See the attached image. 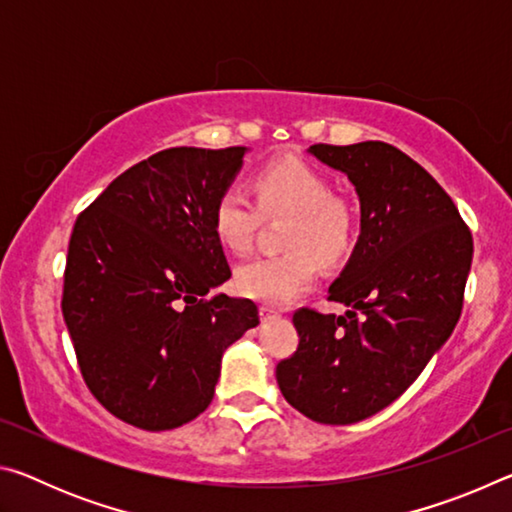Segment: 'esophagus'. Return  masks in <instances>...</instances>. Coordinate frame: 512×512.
Here are the masks:
<instances>
[{
	"mask_svg": "<svg viewBox=\"0 0 512 512\" xmlns=\"http://www.w3.org/2000/svg\"><path fill=\"white\" fill-rule=\"evenodd\" d=\"M259 316H262V320H268V318H277L280 314H277V311H275L273 307L262 305V307H259Z\"/></svg>",
	"mask_w": 512,
	"mask_h": 512,
	"instance_id": "34e87169",
	"label": "esophagus"
}]
</instances>
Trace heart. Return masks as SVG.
Here are the masks:
<instances>
[{"label": "heart", "mask_w": 512, "mask_h": 512, "mask_svg": "<svg viewBox=\"0 0 512 512\" xmlns=\"http://www.w3.org/2000/svg\"><path fill=\"white\" fill-rule=\"evenodd\" d=\"M255 194L262 211L241 183L221 189L212 207V228L225 248L244 253L266 214H293L282 255H259L235 271V287L244 298L284 307L305 293L316 277V259L334 264L352 244L354 216L334 185L311 164L282 158L268 162L255 178Z\"/></svg>", "instance_id": "heart-1"}]
</instances>
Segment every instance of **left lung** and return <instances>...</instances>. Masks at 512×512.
<instances>
[{"label":"left lung","instance_id":"8db88e82","mask_svg":"<svg viewBox=\"0 0 512 512\" xmlns=\"http://www.w3.org/2000/svg\"><path fill=\"white\" fill-rule=\"evenodd\" d=\"M309 153L359 196L361 235L329 287V300L350 309H298V350L275 377L309 420L354 424L393 404L452 336L472 235L445 189L395 146L314 144Z\"/></svg>","mask_w":512,"mask_h":512}]
</instances>
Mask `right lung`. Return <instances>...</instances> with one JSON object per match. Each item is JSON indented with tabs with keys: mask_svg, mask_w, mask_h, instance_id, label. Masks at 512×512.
<instances>
[{
	"mask_svg": "<svg viewBox=\"0 0 512 512\" xmlns=\"http://www.w3.org/2000/svg\"><path fill=\"white\" fill-rule=\"evenodd\" d=\"M246 146H176L112 180L76 219L63 318L92 395L133 427L176 429L210 406L221 357L259 325L230 280L212 207Z\"/></svg>",
	"mask_w": 512,
	"mask_h": 512,
	"instance_id": "obj_1",
	"label": "right lung"
}]
</instances>
